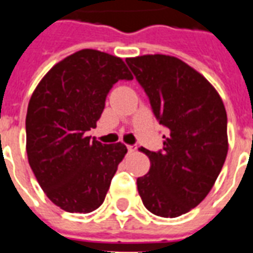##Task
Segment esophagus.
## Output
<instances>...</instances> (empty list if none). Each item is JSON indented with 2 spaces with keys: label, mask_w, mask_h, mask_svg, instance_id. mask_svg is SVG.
<instances>
[{
  "label": "esophagus",
  "mask_w": 253,
  "mask_h": 253,
  "mask_svg": "<svg viewBox=\"0 0 253 253\" xmlns=\"http://www.w3.org/2000/svg\"><path fill=\"white\" fill-rule=\"evenodd\" d=\"M135 149H137V146H135V145H127V150H128V153L135 152Z\"/></svg>",
  "instance_id": "obj_1"
}]
</instances>
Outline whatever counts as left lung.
Segmentation results:
<instances>
[{
    "label": "left lung",
    "mask_w": 253,
    "mask_h": 253,
    "mask_svg": "<svg viewBox=\"0 0 253 253\" xmlns=\"http://www.w3.org/2000/svg\"><path fill=\"white\" fill-rule=\"evenodd\" d=\"M156 119L168 128L164 148L141 152L150 169L137 179L149 211L175 218L198 206L217 180L228 154V118L218 92L179 58L154 54L127 58Z\"/></svg>",
    "instance_id": "8db88e82"
}]
</instances>
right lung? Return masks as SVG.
Returning <instances> with one entry per match:
<instances>
[{
  "instance_id": "add662e5",
  "label": "right lung",
  "mask_w": 253,
  "mask_h": 253,
  "mask_svg": "<svg viewBox=\"0 0 253 253\" xmlns=\"http://www.w3.org/2000/svg\"><path fill=\"white\" fill-rule=\"evenodd\" d=\"M121 80H132L121 58L85 48L52 66L31 96L28 163L47 198L65 211L85 214L101 206L127 153L123 143L86 137Z\"/></svg>"
}]
</instances>
